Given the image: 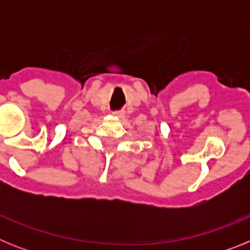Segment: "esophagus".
Listing matches in <instances>:
<instances>
[{"label": "esophagus", "instance_id": "obj_1", "mask_svg": "<svg viewBox=\"0 0 250 250\" xmlns=\"http://www.w3.org/2000/svg\"><path fill=\"white\" fill-rule=\"evenodd\" d=\"M115 118H124V112L123 111H114L112 112Z\"/></svg>", "mask_w": 250, "mask_h": 250}]
</instances>
